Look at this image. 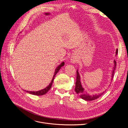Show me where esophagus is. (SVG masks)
Returning <instances> with one entry per match:
<instances>
[{
    "label": "esophagus",
    "mask_w": 128,
    "mask_h": 128,
    "mask_svg": "<svg viewBox=\"0 0 128 128\" xmlns=\"http://www.w3.org/2000/svg\"><path fill=\"white\" fill-rule=\"evenodd\" d=\"M72 62L73 63H74V62H75V61H74V60H72Z\"/></svg>",
    "instance_id": "obj_1"
}]
</instances>
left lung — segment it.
I'll list each match as a JSON object with an SVG mask.
<instances>
[{"instance_id": "8db88e82", "label": "left lung", "mask_w": 128, "mask_h": 128, "mask_svg": "<svg viewBox=\"0 0 128 128\" xmlns=\"http://www.w3.org/2000/svg\"><path fill=\"white\" fill-rule=\"evenodd\" d=\"M118 49L116 50V54H118ZM114 66L113 68V70L112 72V76H111L112 80L113 78V76H114V71L116 70V60L114 61ZM76 72H77V76H76V86H75V90L76 92L79 96L81 98L86 101H92V100H96V99L101 96L105 92H103L102 93L99 94H93V95L89 94L88 93H87L86 91L84 90V89L83 88V87L81 86V81H80V77L78 73V70H77Z\"/></svg>"}]
</instances>
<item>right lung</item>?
<instances>
[{
  "label": "right lung",
  "mask_w": 128,
  "mask_h": 128,
  "mask_svg": "<svg viewBox=\"0 0 128 128\" xmlns=\"http://www.w3.org/2000/svg\"><path fill=\"white\" fill-rule=\"evenodd\" d=\"M64 62H62V64H60L58 67H57L55 70V72H54V75L53 77V78H52V80L51 82V83L49 84V86H47L46 88H44L43 90H40L39 91H37V92H32V91H26V90H25V92H27L29 93V94H34V95H36V96H42V95H44V94H46L48 91L51 88V86H52V83L53 82V80L54 79V77L56 75V74L58 73V72L59 71V70H60V68H61L62 66H64Z\"/></svg>",
  "instance_id": "1"
}]
</instances>
